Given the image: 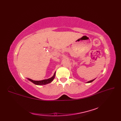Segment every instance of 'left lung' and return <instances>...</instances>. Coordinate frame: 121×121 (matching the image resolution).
<instances>
[{"label":"left lung","mask_w":121,"mask_h":121,"mask_svg":"<svg viewBox=\"0 0 121 121\" xmlns=\"http://www.w3.org/2000/svg\"><path fill=\"white\" fill-rule=\"evenodd\" d=\"M95 80V79H92V80H91V81H88V82H87V83H91V82H93Z\"/></svg>","instance_id":"8db88e82"}]
</instances>
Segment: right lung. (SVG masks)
<instances>
[{"label":"right lung","mask_w":121,"mask_h":121,"mask_svg":"<svg viewBox=\"0 0 121 121\" xmlns=\"http://www.w3.org/2000/svg\"><path fill=\"white\" fill-rule=\"evenodd\" d=\"M55 75H56V72L55 73V74H54L53 76L52 77H51V78L47 79H43V80H42V81H34L30 78H27V79L30 82H32V83H34V84L37 85H46V84L51 83V82L53 80V79L55 78Z\"/></svg>","instance_id":"right-lung-1"}]
</instances>
